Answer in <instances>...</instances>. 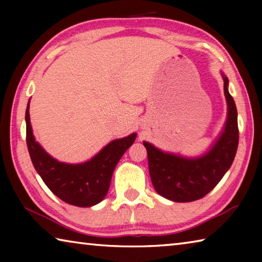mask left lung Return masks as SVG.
I'll use <instances>...</instances> for the list:
<instances>
[{
    "mask_svg": "<svg viewBox=\"0 0 262 262\" xmlns=\"http://www.w3.org/2000/svg\"><path fill=\"white\" fill-rule=\"evenodd\" d=\"M223 78L228 120L224 132L209 152L199 158H184L163 152L148 142H143L154 187L168 200L190 202L206 196L227 173L236 156L239 142L237 107L228 91V78Z\"/></svg>",
    "mask_w": 262,
    "mask_h": 262,
    "instance_id": "1",
    "label": "left lung"
}]
</instances>
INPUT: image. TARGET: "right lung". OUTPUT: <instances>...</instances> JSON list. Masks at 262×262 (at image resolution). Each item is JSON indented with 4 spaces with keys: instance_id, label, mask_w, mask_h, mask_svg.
I'll list each match as a JSON object with an SVG mask.
<instances>
[{
    "instance_id": "1",
    "label": "right lung",
    "mask_w": 262,
    "mask_h": 262,
    "mask_svg": "<svg viewBox=\"0 0 262 262\" xmlns=\"http://www.w3.org/2000/svg\"><path fill=\"white\" fill-rule=\"evenodd\" d=\"M25 120L26 144L35 171L53 194L77 207L95 206L106 196L115 166L136 137L134 133L114 140L89 162L74 165L57 162L35 142L30 122L29 104Z\"/></svg>"
}]
</instances>
